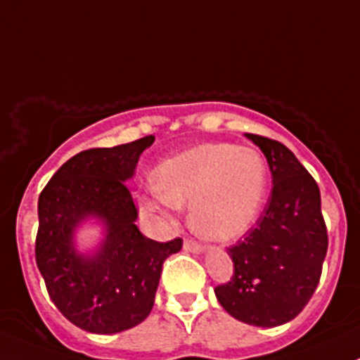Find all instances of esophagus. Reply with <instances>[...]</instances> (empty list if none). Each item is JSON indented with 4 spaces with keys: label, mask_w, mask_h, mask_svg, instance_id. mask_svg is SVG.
<instances>
[{
    "label": "esophagus",
    "mask_w": 360,
    "mask_h": 360,
    "mask_svg": "<svg viewBox=\"0 0 360 360\" xmlns=\"http://www.w3.org/2000/svg\"><path fill=\"white\" fill-rule=\"evenodd\" d=\"M183 248H184V250H190V252H197V254H200V252H203V250H205L203 245L197 244V242H193V240H184Z\"/></svg>",
    "instance_id": "esophagus-1"
}]
</instances>
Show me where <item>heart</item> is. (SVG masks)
<instances>
[{
	"instance_id": "heart-1",
	"label": "heart",
	"mask_w": 360,
	"mask_h": 360,
	"mask_svg": "<svg viewBox=\"0 0 360 360\" xmlns=\"http://www.w3.org/2000/svg\"><path fill=\"white\" fill-rule=\"evenodd\" d=\"M155 188L141 207L174 224L190 203V223L207 240L230 242L248 233L266 200L268 167L261 153L230 143H205L172 155L153 172Z\"/></svg>"
}]
</instances>
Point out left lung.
<instances>
[{
  "label": "left lung",
  "instance_id": "left-lung-1",
  "mask_svg": "<svg viewBox=\"0 0 360 360\" xmlns=\"http://www.w3.org/2000/svg\"><path fill=\"white\" fill-rule=\"evenodd\" d=\"M245 137L266 157L274 190L256 226L228 249L233 277L214 292L237 321L275 328L292 321L317 289L328 230L317 183L292 151L268 137Z\"/></svg>",
  "mask_w": 360,
  "mask_h": 360
}]
</instances>
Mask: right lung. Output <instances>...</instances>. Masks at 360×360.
Returning <instances> with one entry per match:
<instances>
[{
    "instance_id": "add662e5",
    "label": "right lung",
    "mask_w": 360,
    "mask_h": 360,
    "mask_svg": "<svg viewBox=\"0 0 360 360\" xmlns=\"http://www.w3.org/2000/svg\"><path fill=\"white\" fill-rule=\"evenodd\" d=\"M153 136L115 148L86 150L52 176L38 200L36 264L60 314L83 331L115 335L141 324L155 303L162 264L181 238L155 242L137 228L127 188ZM101 226V240L79 251L83 224Z\"/></svg>"
}]
</instances>
